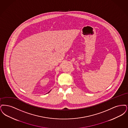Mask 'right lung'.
<instances>
[{"label":"right lung","mask_w":128,"mask_h":128,"mask_svg":"<svg viewBox=\"0 0 128 128\" xmlns=\"http://www.w3.org/2000/svg\"><path fill=\"white\" fill-rule=\"evenodd\" d=\"M49 92H50V91H49ZM49 92H48V93H49Z\"/></svg>","instance_id":"right-lung-1"}]
</instances>
